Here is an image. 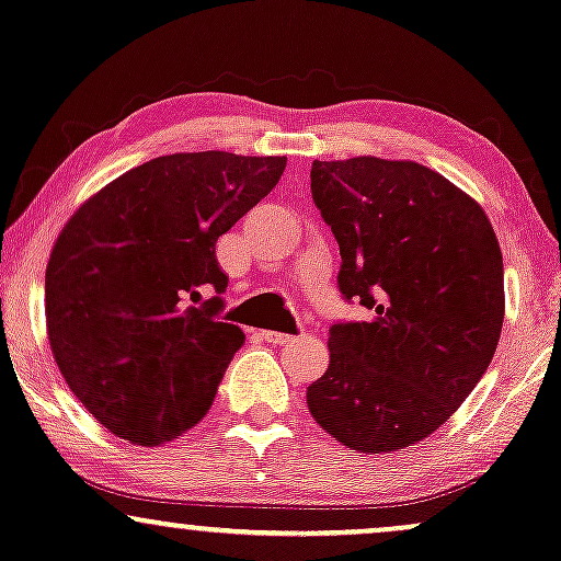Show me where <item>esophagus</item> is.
Listing matches in <instances>:
<instances>
[{
	"instance_id": "34e87169",
	"label": "esophagus",
	"mask_w": 561,
	"mask_h": 561,
	"mask_svg": "<svg viewBox=\"0 0 561 561\" xmlns=\"http://www.w3.org/2000/svg\"><path fill=\"white\" fill-rule=\"evenodd\" d=\"M260 336L270 344H291L294 342L291 333H280V331H262Z\"/></svg>"
}]
</instances>
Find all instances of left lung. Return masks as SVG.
Instances as JSON below:
<instances>
[{"label": "left lung", "mask_w": 561, "mask_h": 561, "mask_svg": "<svg viewBox=\"0 0 561 561\" xmlns=\"http://www.w3.org/2000/svg\"><path fill=\"white\" fill-rule=\"evenodd\" d=\"M312 201L342 254L336 283L368 320L329 331L307 408L360 453L408 448L469 398L499 347L503 256L477 201L413 161H314Z\"/></svg>", "instance_id": "8db88e82"}]
</instances>
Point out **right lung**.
Returning a JSON list of instances; mask_svg holds the SVG:
<instances>
[{
	"label": "right lung",
	"mask_w": 561,
	"mask_h": 561,
	"mask_svg": "<svg viewBox=\"0 0 561 561\" xmlns=\"http://www.w3.org/2000/svg\"><path fill=\"white\" fill-rule=\"evenodd\" d=\"M283 156H161L105 185L62 228L47 275L49 347L105 430L161 445L196 426L243 344L219 320L217 241L278 185ZM206 287L217 298L195 307Z\"/></svg>",
	"instance_id": "1"
}]
</instances>
